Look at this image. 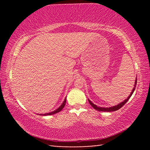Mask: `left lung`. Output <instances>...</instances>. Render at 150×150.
I'll return each instance as SVG.
<instances>
[{
  "label": "left lung",
  "instance_id": "left-lung-1",
  "mask_svg": "<svg viewBox=\"0 0 150 150\" xmlns=\"http://www.w3.org/2000/svg\"><path fill=\"white\" fill-rule=\"evenodd\" d=\"M136 84H137V77L136 78V80H135V84H134V88L132 91V92L130 93V95L128 96V97L126 98L125 100H124V101H122V102L119 103L118 105H116V106H111V107H100V106H96V105H95V104L93 103L91 101L88 99V103H89L90 105L93 106V107L96 109V110L98 111H103V112H114V111H116V110H118V109H120L121 107H122V106L125 105V104L127 103V101H128L129 100V98H130V96H132V95L134 90H135L136 88Z\"/></svg>",
  "mask_w": 150,
  "mask_h": 150
}]
</instances>
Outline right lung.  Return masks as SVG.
I'll return each mask as SVG.
<instances>
[{
  "label": "right lung",
  "mask_w": 150,
  "mask_h": 150,
  "mask_svg": "<svg viewBox=\"0 0 150 150\" xmlns=\"http://www.w3.org/2000/svg\"><path fill=\"white\" fill-rule=\"evenodd\" d=\"M65 103H66V97L65 98V100H63V103L62 104V105H61L59 108H57L56 110H55L54 111L51 112H49V113H45V114H40V115H42V116H47V115H54V114H56L57 112H60L61 110H62V109L64 108V106L65 105Z\"/></svg>",
  "instance_id": "1"
}]
</instances>
